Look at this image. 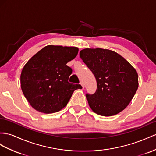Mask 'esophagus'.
<instances>
[{
  "mask_svg": "<svg viewBox=\"0 0 156 156\" xmlns=\"http://www.w3.org/2000/svg\"><path fill=\"white\" fill-rule=\"evenodd\" d=\"M80 84L81 86H82V88H84V84H83V82H80Z\"/></svg>",
  "mask_w": 156,
  "mask_h": 156,
  "instance_id": "obj_1",
  "label": "esophagus"
}]
</instances>
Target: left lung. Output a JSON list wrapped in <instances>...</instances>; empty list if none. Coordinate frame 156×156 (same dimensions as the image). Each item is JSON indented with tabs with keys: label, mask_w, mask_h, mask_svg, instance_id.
I'll list each match as a JSON object with an SVG mask.
<instances>
[{
	"label": "left lung",
	"mask_w": 156,
	"mask_h": 156,
	"mask_svg": "<svg viewBox=\"0 0 156 156\" xmlns=\"http://www.w3.org/2000/svg\"><path fill=\"white\" fill-rule=\"evenodd\" d=\"M80 56L97 81L95 93L86 94L91 110L105 117L121 112L138 90L136 70L121 55L109 49L86 48Z\"/></svg>",
	"instance_id": "left-lung-1"
}]
</instances>
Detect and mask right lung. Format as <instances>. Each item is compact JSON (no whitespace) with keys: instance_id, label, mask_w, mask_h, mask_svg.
<instances>
[{"instance_id":"1","label":"right lung","mask_w":156,"mask_h":156,"mask_svg":"<svg viewBox=\"0 0 156 156\" xmlns=\"http://www.w3.org/2000/svg\"><path fill=\"white\" fill-rule=\"evenodd\" d=\"M78 48L49 45L34 55L23 66L20 75L22 92L31 106L49 114L65 107L80 84L69 82L73 73L66 63L78 55Z\"/></svg>"}]
</instances>
